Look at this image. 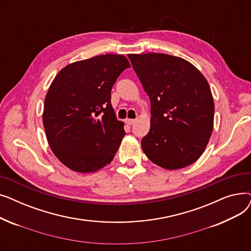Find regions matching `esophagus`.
I'll list each match as a JSON object with an SVG mask.
<instances>
[{
    "label": "esophagus",
    "instance_id": "1",
    "mask_svg": "<svg viewBox=\"0 0 251 251\" xmlns=\"http://www.w3.org/2000/svg\"><path fill=\"white\" fill-rule=\"evenodd\" d=\"M126 124H128V125H133L134 123H135V120L134 119H126Z\"/></svg>",
    "mask_w": 251,
    "mask_h": 251
}]
</instances>
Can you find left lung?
<instances>
[{
  "label": "left lung",
  "mask_w": 251,
  "mask_h": 251,
  "mask_svg": "<svg viewBox=\"0 0 251 251\" xmlns=\"http://www.w3.org/2000/svg\"><path fill=\"white\" fill-rule=\"evenodd\" d=\"M128 58L151 100V128L141 140L143 152L168 170L193 164L214 128L215 103L206 79L179 57L148 52Z\"/></svg>",
  "instance_id": "1"
}]
</instances>
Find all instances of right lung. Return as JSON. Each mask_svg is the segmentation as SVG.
Wrapping results in <instances>:
<instances>
[{
    "label": "right lung",
    "instance_id": "obj_1",
    "mask_svg": "<svg viewBox=\"0 0 251 251\" xmlns=\"http://www.w3.org/2000/svg\"><path fill=\"white\" fill-rule=\"evenodd\" d=\"M129 67L123 55H100L67 65L52 80L43 122L51 151L70 170L91 173L113 161L125 131L111 90Z\"/></svg>",
    "mask_w": 251,
    "mask_h": 251
}]
</instances>
